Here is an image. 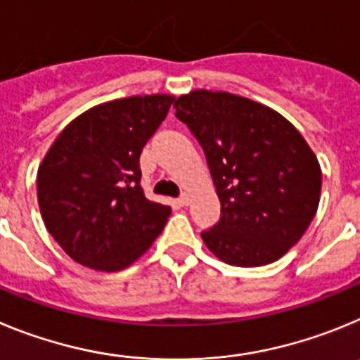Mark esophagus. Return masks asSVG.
I'll return each instance as SVG.
<instances>
[{"mask_svg":"<svg viewBox=\"0 0 360 360\" xmlns=\"http://www.w3.org/2000/svg\"><path fill=\"white\" fill-rule=\"evenodd\" d=\"M177 200H179L181 206H188V204H190V195H188V193H183Z\"/></svg>","mask_w":360,"mask_h":360,"instance_id":"obj_1","label":"esophagus"}]
</instances>
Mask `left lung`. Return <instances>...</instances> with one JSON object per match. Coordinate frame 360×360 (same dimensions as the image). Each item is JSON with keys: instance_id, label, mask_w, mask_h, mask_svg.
<instances>
[{"instance_id": "1", "label": "left lung", "mask_w": 360, "mask_h": 360, "mask_svg": "<svg viewBox=\"0 0 360 360\" xmlns=\"http://www.w3.org/2000/svg\"><path fill=\"white\" fill-rule=\"evenodd\" d=\"M174 108L202 147L220 200V220L200 233L206 248L236 267L283 257L321 195V168L305 138L280 112L226 91L197 89Z\"/></svg>"}]
</instances>
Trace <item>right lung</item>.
<instances>
[{"label":"right lung","instance_id":"1","mask_svg":"<svg viewBox=\"0 0 360 360\" xmlns=\"http://www.w3.org/2000/svg\"><path fill=\"white\" fill-rule=\"evenodd\" d=\"M172 102L145 95L100 103L68 124L39 165L44 226L79 264L122 271L163 231L172 210L145 197L140 156Z\"/></svg>","mask_w":360,"mask_h":360}]
</instances>
